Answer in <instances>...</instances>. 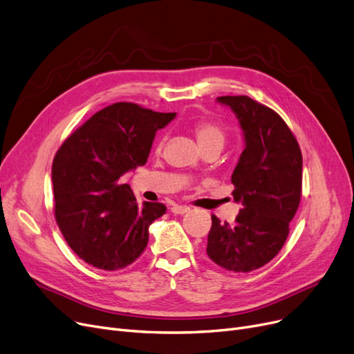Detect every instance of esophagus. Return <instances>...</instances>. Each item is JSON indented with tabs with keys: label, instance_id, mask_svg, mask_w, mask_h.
Here are the masks:
<instances>
[{
	"label": "esophagus",
	"instance_id": "esophagus-1",
	"mask_svg": "<svg viewBox=\"0 0 354 354\" xmlns=\"http://www.w3.org/2000/svg\"><path fill=\"white\" fill-rule=\"evenodd\" d=\"M171 211H172L174 214H185V212L189 211V207H187V205H174V207L171 208Z\"/></svg>",
	"mask_w": 354,
	"mask_h": 354
}]
</instances>
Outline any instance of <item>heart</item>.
<instances>
[{
    "instance_id": "obj_1",
    "label": "heart",
    "mask_w": 354,
    "mask_h": 354,
    "mask_svg": "<svg viewBox=\"0 0 354 354\" xmlns=\"http://www.w3.org/2000/svg\"><path fill=\"white\" fill-rule=\"evenodd\" d=\"M194 131L199 146L203 149L209 146H217L221 149L225 143V131L212 121L199 120L194 127Z\"/></svg>"
}]
</instances>
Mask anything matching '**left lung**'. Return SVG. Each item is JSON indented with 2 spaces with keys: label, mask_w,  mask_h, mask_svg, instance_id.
Returning <instances> with one entry per match:
<instances>
[{
  "label": "left lung",
  "mask_w": 354,
  "mask_h": 354,
  "mask_svg": "<svg viewBox=\"0 0 354 354\" xmlns=\"http://www.w3.org/2000/svg\"><path fill=\"white\" fill-rule=\"evenodd\" d=\"M237 115L245 147L232 175L234 224L211 215L207 254L232 272H252L279 253L302 195V153L283 118L245 95L218 97Z\"/></svg>",
  "instance_id": "1"
}]
</instances>
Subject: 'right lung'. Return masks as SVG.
<instances>
[{"instance_id": "add662e5", "label": "right lung", "mask_w": 354, "mask_h": 354, "mask_svg": "<svg viewBox=\"0 0 354 354\" xmlns=\"http://www.w3.org/2000/svg\"><path fill=\"white\" fill-rule=\"evenodd\" d=\"M175 115L115 102L86 120L56 151L55 218L69 248L88 265L118 270L146 249L149 227L166 207H139L120 179L147 162L156 131Z\"/></svg>"}]
</instances>
